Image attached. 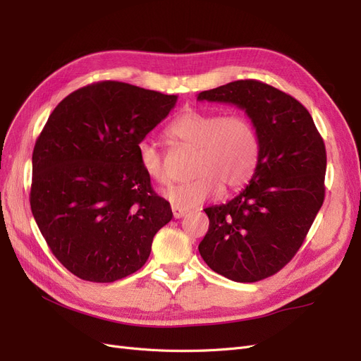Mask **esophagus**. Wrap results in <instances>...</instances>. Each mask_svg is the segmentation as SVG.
I'll use <instances>...</instances> for the list:
<instances>
[{
  "label": "esophagus",
  "mask_w": 361,
  "mask_h": 361,
  "mask_svg": "<svg viewBox=\"0 0 361 361\" xmlns=\"http://www.w3.org/2000/svg\"><path fill=\"white\" fill-rule=\"evenodd\" d=\"M171 211H173L174 218H182L188 212L187 209H183V207H179V206H171Z\"/></svg>",
  "instance_id": "1"
}]
</instances>
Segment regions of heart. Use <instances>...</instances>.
<instances>
[{
	"mask_svg": "<svg viewBox=\"0 0 361 361\" xmlns=\"http://www.w3.org/2000/svg\"><path fill=\"white\" fill-rule=\"evenodd\" d=\"M169 135L182 145L197 149L192 173L195 178L166 191L173 206L190 209L215 199L227 188H241L253 178L260 157L256 126L243 113L187 110L169 128ZM137 157L146 176L157 183L170 182L161 150L143 140Z\"/></svg>",
	"mask_w": 361,
	"mask_h": 361,
	"instance_id": "1",
	"label": "heart"
}]
</instances>
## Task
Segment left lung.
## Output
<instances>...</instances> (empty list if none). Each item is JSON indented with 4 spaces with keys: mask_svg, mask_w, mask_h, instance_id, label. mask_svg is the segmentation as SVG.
<instances>
[{
    "mask_svg": "<svg viewBox=\"0 0 361 361\" xmlns=\"http://www.w3.org/2000/svg\"><path fill=\"white\" fill-rule=\"evenodd\" d=\"M247 113L260 141L257 169L235 199L206 207L203 260L228 280L253 283L276 274L297 255L325 197V145L295 97L256 80L197 94Z\"/></svg>",
    "mask_w": 361,
    "mask_h": 361,
    "instance_id": "1",
    "label": "left lung"
}]
</instances>
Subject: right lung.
Masks as SVG:
<instances>
[{"label": "right lung", "mask_w": 361, "mask_h": 361, "mask_svg": "<svg viewBox=\"0 0 361 361\" xmlns=\"http://www.w3.org/2000/svg\"><path fill=\"white\" fill-rule=\"evenodd\" d=\"M118 81L75 90L56 106L32 150L31 212L73 276L111 283L134 274L173 216L152 188L137 146L176 105Z\"/></svg>", "instance_id": "add662e5"}]
</instances>
